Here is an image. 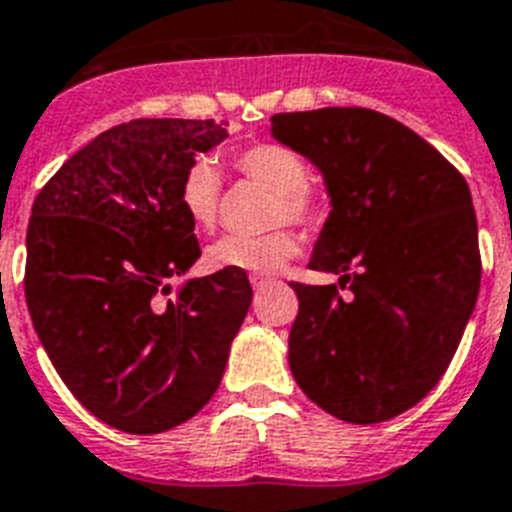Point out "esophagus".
I'll return each mask as SVG.
<instances>
[{
	"label": "esophagus",
	"instance_id": "esophagus-1",
	"mask_svg": "<svg viewBox=\"0 0 512 512\" xmlns=\"http://www.w3.org/2000/svg\"><path fill=\"white\" fill-rule=\"evenodd\" d=\"M269 277H264V274H251V287L253 290H264L266 285H269Z\"/></svg>",
	"mask_w": 512,
	"mask_h": 512
}]
</instances>
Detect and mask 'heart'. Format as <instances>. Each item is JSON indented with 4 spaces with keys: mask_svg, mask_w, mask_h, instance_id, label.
I'll use <instances>...</instances> for the list:
<instances>
[{
    "mask_svg": "<svg viewBox=\"0 0 512 512\" xmlns=\"http://www.w3.org/2000/svg\"><path fill=\"white\" fill-rule=\"evenodd\" d=\"M235 170L253 183L272 190L277 204L272 222H295L316 225L324 217V201L306 183L308 170L301 154L282 143H256L235 156ZM180 206L188 219L201 230H214L219 217V172L211 162H196L185 172L180 188ZM301 251V240L290 230H274L259 238L230 235L206 251V264L211 269H230L246 274L280 272L295 253Z\"/></svg>",
    "mask_w": 512,
    "mask_h": 512,
    "instance_id": "1",
    "label": "heart"
}]
</instances>
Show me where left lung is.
I'll use <instances>...</instances> for the list:
<instances>
[{
    "instance_id": "left-lung-1",
    "label": "left lung",
    "mask_w": 512,
    "mask_h": 512,
    "mask_svg": "<svg viewBox=\"0 0 512 512\" xmlns=\"http://www.w3.org/2000/svg\"><path fill=\"white\" fill-rule=\"evenodd\" d=\"M272 138L322 172L329 196L308 266L337 285H298L287 361L332 416L379 424L413 408L453 361L481 282L471 190L403 122L361 107L272 117Z\"/></svg>"
}]
</instances>
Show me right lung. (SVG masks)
<instances>
[{
  "label": "right lung",
  "instance_id": "1",
  "mask_svg": "<svg viewBox=\"0 0 512 512\" xmlns=\"http://www.w3.org/2000/svg\"><path fill=\"white\" fill-rule=\"evenodd\" d=\"M225 122L130 120L73 154L33 201L25 301L67 390L104 424L159 434L217 392L251 306L246 272L185 280L201 256L185 172Z\"/></svg>",
  "mask_w": 512,
  "mask_h": 512
}]
</instances>
